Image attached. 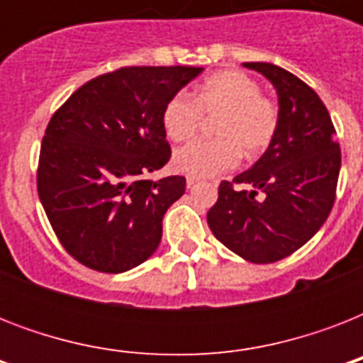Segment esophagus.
I'll return each mask as SVG.
<instances>
[{"label":"esophagus","instance_id":"obj_1","mask_svg":"<svg viewBox=\"0 0 363 363\" xmlns=\"http://www.w3.org/2000/svg\"><path fill=\"white\" fill-rule=\"evenodd\" d=\"M198 182H199V179H196V177H188V179H186V186L188 188H194V186H196V184H198Z\"/></svg>","mask_w":363,"mask_h":363}]
</instances>
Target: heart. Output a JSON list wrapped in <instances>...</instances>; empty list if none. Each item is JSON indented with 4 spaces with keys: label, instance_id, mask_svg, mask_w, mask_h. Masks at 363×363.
<instances>
[{
    "label": "heart",
    "instance_id": "1",
    "mask_svg": "<svg viewBox=\"0 0 363 363\" xmlns=\"http://www.w3.org/2000/svg\"><path fill=\"white\" fill-rule=\"evenodd\" d=\"M216 116L213 141L179 148L173 165L190 177H213L233 169L241 160L258 158L271 147L279 130V107L262 96L256 79L238 69L211 75L194 92L175 94L162 111V125L171 141L182 143L198 133L201 118Z\"/></svg>",
    "mask_w": 363,
    "mask_h": 363
}]
</instances>
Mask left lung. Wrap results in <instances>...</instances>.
I'll return each mask as SVG.
<instances>
[{
	"instance_id": "8db88e82",
	"label": "left lung",
	"mask_w": 363,
	"mask_h": 363,
	"mask_svg": "<svg viewBox=\"0 0 363 363\" xmlns=\"http://www.w3.org/2000/svg\"><path fill=\"white\" fill-rule=\"evenodd\" d=\"M242 65L275 86L279 130L250 169L220 182L207 224L222 245L247 262L273 264L303 247L326 222L335 201L341 150L330 113L313 88L279 65Z\"/></svg>"
}]
</instances>
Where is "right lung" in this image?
I'll use <instances>...</instances> for the list:
<instances>
[{"instance_id": "obj_1", "label": "right lung", "mask_w": 363, "mask_h": 363, "mask_svg": "<svg viewBox=\"0 0 363 363\" xmlns=\"http://www.w3.org/2000/svg\"><path fill=\"white\" fill-rule=\"evenodd\" d=\"M203 67H121L99 75L52 115L37 167V192L67 252L101 273L148 259L184 177L148 181L171 158L162 111Z\"/></svg>"}]
</instances>
